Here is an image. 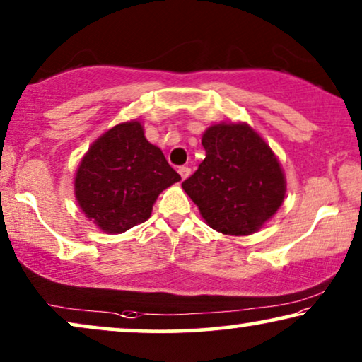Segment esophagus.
Listing matches in <instances>:
<instances>
[{
	"label": "esophagus",
	"mask_w": 362,
	"mask_h": 362,
	"mask_svg": "<svg viewBox=\"0 0 362 362\" xmlns=\"http://www.w3.org/2000/svg\"><path fill=\"white\" fill-rule=\"evenodd\" d=\"M177 173H180L181 180H186V177L191 175V170L187 166H180V170H177Z\"/></svg>",
	"instance_id": "34e87169"
}]
</instances>
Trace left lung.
<instances>
[{"label":"left lung","instance_id":"1","mask_svg":"<svg viewBox=\"0 0 362 362\" xmlns=\"http://www.w3.org/2000/svg\"><path fill=\"white\" fill-rule=\"evenodd\" d=\"M206 158L182 182L209 227L250 235L284 204L286 181L279 158L247 123H216L202 135Z\"/></svg>","mask_w":362,"mask_h":362}]
</instances>
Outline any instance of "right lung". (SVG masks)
<instances>
[{
    "mask_svg": "<svg viewBox=\"0 0 362 362\" xmlns=\"http://www.w3.org/2000/svg\"><path fill=\"white\" fill-rule=\"evenodd\" d=\"M181 181L138 120L118 123L88 146L74 191L88 221L107 234H122L150 219L166 187Z\"/></svg>",
    "mask_w": 362,
    "mask_h": 362,
    "instance_id": "add662e5",
    "label": "right lung"
}]
</instances>
